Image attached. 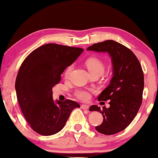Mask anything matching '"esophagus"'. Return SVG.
I'll list each match as a JSON object with an SVG mask.
<instances>
[{"instance_id":"esophagus-1","label":"esophagus","mask_w":158,"mask_h":158,"mask_svg":"<svg viewBox=\"0 0 158 158\" xmlns=\"http://www.w3.org/2000/svg\"><path fill=\"white\" fill-rule=\"evenodd\" d=\"M81 108L83 109H84V110H88V109H89V106H87V105H85V104H82L81 105Z\"/></svg>"}]
</instances>
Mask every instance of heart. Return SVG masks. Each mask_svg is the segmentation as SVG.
Returning <instances> with one entry per match:
<instances>
[{
  "instance_id": "heart-1",
  "label": "heart",
  "mask_w": 158,
  "mask_h": 158,
  "mask_svg": "<svg viewBox=\"0 0 158 158\" xmlns=\"http://www.w3.org/2000/svg\"><path fill=\"white\" fill-rule=\"evenodd\" d=\"M86 67H87L90 74H102L104 71V64L103 62L96 57H90L85 62ZM73 70V65L69 66L64 72V76L68 77ZM75 95L79 99L83 101H87L90 98V94L87 90H78L75 92Z\"/></svg>"
}]
</instances>
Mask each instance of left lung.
Instances as JSON below:
<instances>
[{"mask_svg":"<svg viewBox=\"0 0 158 158\" xmlns=\"http://www.w3.org/2000/svg\"><path fill=\"white\" fill-rule=\"evenodd\" d=\"M87 50L106 52L111 58L113 77L109 85L101 93L98 101H109V108L92 105L89 111L102 114L103 121L96 131L111 135L130 124L142 101L144 74L141 64L129 48L114 40H106L88 47Z\"/></svg>","mask_w":158,"mask_h":158,"instance_id":"left-lung-1","label":"left lung"}]
</instances>
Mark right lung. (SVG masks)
<instances>
[{
  "mask_svg": "<svg viewBox=\"0 0 158 158\" xmlns=\"http://www.w3.org/2000/svg\"><path fill=\"white\" fill-rule=\"evenodd\" d=\"M83 52L77 47L47 44L30 53L21 64L15 83L16 96L26 120L36 133L49 136L59 132L73 110L80 108L71 100L54 101L52 88Z\"/></svg>",
  "mask_w": 158,
  "mask_h": 158,
  "instance_id": "1",
  "label": "right lung"
}]
</instances>
